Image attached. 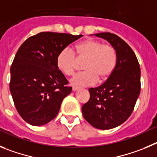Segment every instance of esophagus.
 Instances as JSON below:
<instances>
[{
	"mask_svg": "<svg viewBox=\"0 0 157 157\" xmlns=\"http://www.w3.org/2000/svg\"><path fill=\"white\" fill-rule=\"evenodd\" d=\"M73 91H77V90H78L79 89V87H73Z\"/></svg>",
	"mask_w": 157,
	"mask_h": 157,
	"instance_id": "obj_1",
	"label": "esophagus"
}]
</instances>
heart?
I'll return each instance as SVG.
<instances>
[{"mask_svg": "<svg viewBox=\"0 0 157 157\" xmlns=\"http://www.w3.org/2000/svg\"><path fill=\"white\" fill-rule=\"evenodd\" d=\"M74 53L78 59H86L83 68L84 72L76 74L70 80L73 85L78 87L92 86L100 80L109 78L113 72L117 61L115 48L109 44H102L93 39L77 44ZM73 51L69 48L62 49L56 58L59 70L66 76L73 74L77 59Z\"/></svg>", "mask_w": 157, "mask_h": 157, "instance_id": "1", "label": "heart"}]
</instances>
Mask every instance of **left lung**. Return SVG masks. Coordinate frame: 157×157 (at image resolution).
<instances>
[{
  "label": "left lung",
  "instance_id": "8db88e82",
  "mask_svg": "<svg viewBox=\"0 0 157 157\" xmlns=\"http://www.w3.org/2000/svg\"><path fill=\"white\" fill-rule=\"evenodd\" d=\"M115 48L116 67L106 81L88 90L90 99L82 106L84 119L94 128L109 130L129 118L141 91V70L135 52L117 35L95 33Z\"/></svg>",
  "mask_w": 157,
  "mask_h": 157
}]
</instances>
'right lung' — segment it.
<instances>
[{"instance_id":"1","label":"right lung","mask_w":157,"mask_h":157,"mask_svg":"<svg viewBox=\"0 0 157 157\" xmlns=\"http://www.w3.org/2000/svg\"><path fill=\"white\" fill-rule=\"evenodd\" d=\"M81 36L41 32L25 40L16 52L11 66L10 91L17 111L28 124L41 126L58 115L72 87L57 67L56 58Z\"/></svg>"}]
</instances>
